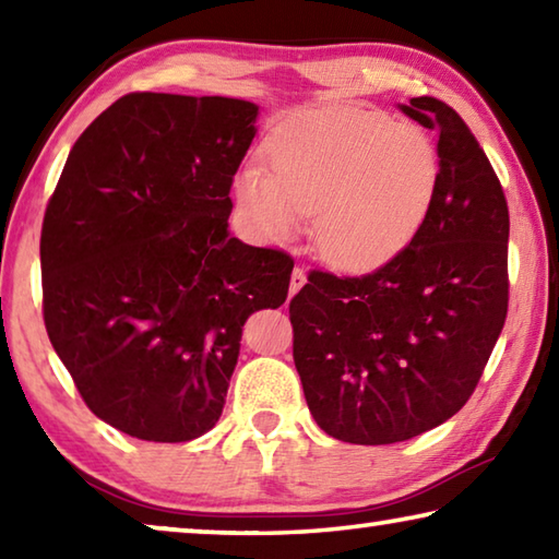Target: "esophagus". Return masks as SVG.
<instances>
[{"label":"esophagus","instance_id":"obj_1","mask_svg":"<svg viewBox=\"0 0 559 559\" xmlns=\"http://www.w3.org/2000/svg\"><path fill=\"white\" fill-rule=\"evenodd\" d=\"M306 286V271L302 269H293V273H290V288H288V293L290 296H296V293Z\"/></svg>","mask_w":559,"mask_h":559}]
</instances>
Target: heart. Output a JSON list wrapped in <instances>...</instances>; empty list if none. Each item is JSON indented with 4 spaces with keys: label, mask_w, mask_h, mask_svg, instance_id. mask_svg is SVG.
<instances>
[{
    "label": "heart",
    "mask_w": 559,
    "mask_h": 559,
    "mask_svg": "<svg viewBox=\"0 0 559 559\" xmlns=\"http://www.w3.org/2000/svg\"><path fill=\"white\" fill-rule=\"evenodd\" d=\"M269 167L236 173L246 224L269 241L290 239L313 214L316 246L343 269L394 259L427 222L441 159L427 132L349 103H318L278 122Z\"/></svg>",
    "instance_id": "heart-1"
}]
</instances>
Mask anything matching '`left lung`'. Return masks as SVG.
Masks as SVG:
<instances>
[{"label":"left lung","instance_id":"obj_1","mask_svg":"<svg viewBox=\"0 0 559 559\" xmlns=\"http://www.w3.org/2000/svg\"><path fill=\"white\" fill-rule=\"evenodd\" d=\"M439 130L427 222L362 276L310 271L293 296V362L333 439L380 447L451 419L476 390L508 316V202L484 147L439 98L402 106Z\"/></svg>","mask_w":559,"mask_h":559}]
</instances>
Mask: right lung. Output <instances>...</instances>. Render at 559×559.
I'll use <instances>...</instances> for the list:
<instances>
[{
  "instance_id": "obj_1",
  "label": "right lung",
  "mask_w": 559,
  "mask_h": 559,
  "mask_svg": "<svg viewBox=\"0 0 559 559\" xmlns=\"http://www.w3.org/2000/svg\"><path fill=\"white\" fill-rule=\"evenodd\" d=\"M257 116L239 98L128 93L81 132L46 204V333L88 409L135 439L210 431L246 318L288 296V253L229 236Z\"/></svg>"
}]
</instances>
